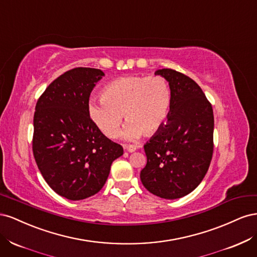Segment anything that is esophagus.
I'll list each match as a JSON object with an SVG mask.
<instances>
[{
	"label": "esophagus",
	"instance_id": "obj_1",
	"mask_svg": "<svg viewBox=\"0 0 257 257\" xmlns=\"http://www.w3.org/2000/svg\"><path fill=\"white\" fill-rule=\"evenodd\" d=\"M137 146L135 145H125L124 146V149H125L127 152H134L137 150Z\"/></svg>",
	"mask_w": 257,
	"mask_h": 257
}]
</instances>
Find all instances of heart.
<instances>
[{"label":"heart","instance_id":"heart-1","mask_svg":"<svg viewBox=\"0 0 257 257\" xmlns=\"http://www.w3.org/2000/svg\"><path fill=\"white\" fill-rule=\"evenodd\" d=\"M170 103L172 92L164 77L130 75L105 84L102 97H91L88 114L100 133L113 138L124 113L127 122L121 136L133 141L157 133L164 125Z\"/></svg>","mask_w":257,"mask_h":257}]
</instances>
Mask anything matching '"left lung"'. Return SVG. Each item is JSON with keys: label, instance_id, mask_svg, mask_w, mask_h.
<instances>
[{"label": "left lung", "instance_id": "1", "mask_svg": "<svg viewBox=\"0 0 257 257\" xmlns=\"http://www.w3.org/2000/svg\"><path fill=\"white\" fill-rule=\"evenodd\" d=\"M168 81L172 103L164 124L144 146L147 164L141 180L150 193L177 199L195 190L213 153L212 106L199 85L170 68L158 69Z\"/></svg>", "mask_w": 257, "mask_h": 257}]
</instances>
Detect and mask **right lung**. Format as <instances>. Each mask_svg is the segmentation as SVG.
Instances as JSON below:
<instances>
[{"instance_id": "1", "label": "right lung", "mask_w": 257, "mask_h": 257, "mask_svg": "<svg viewBox=\"0 0 257 257\" xmlns=\"http://www.w3.org/2000/svg\"><path fill=\"white\" fill-rule=\"evenodd\" d=\"M105 74L76 67L53 80L38 98L33 154L45 181L59 195L80 200L103 188L112 162L123 154L92 123L88 102Z\"/></svg>"}]
</instances>
